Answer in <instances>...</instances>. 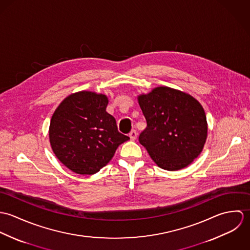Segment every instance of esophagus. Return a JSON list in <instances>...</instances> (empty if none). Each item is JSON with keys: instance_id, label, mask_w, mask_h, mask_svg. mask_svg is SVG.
Listing matches in <instances>:
<instances>
[{"instance_id": "esophagus-1", "label": "esophagus", "mask_w": 250, "mask_h": 250, "mask_svg": "<svg viewBox=\"0 0 250 250\" xmlns=\"http://www.w3.org/2000/svg\"><path fill=\"white\" fill-rule=\"evenodd\" d=\"M137 131H135V130H132L131 132H130V134H129V137H130V139L132 140V141H135L136 139H137Z\"/></svg>"}]
</instances>
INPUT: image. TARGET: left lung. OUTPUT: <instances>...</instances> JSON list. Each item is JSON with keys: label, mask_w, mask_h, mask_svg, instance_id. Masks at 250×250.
I'll return each instance as SVG.
<instances>
[{"label": "left lung", "mask_w": 250, "mask_h": 250, "mask_svg": "<svg viewBox=\"0 0 250 250\" xmlns=\"http://www.w3.org/2000/svg\"><path fill=\"white\" fill-rule=\"evenodd\" d=\"M147 127L139 141L163 169L188 167L201 153L207 139L206 114L188 93L159 86L138 97Z\"/></svg>", "instance_id": "obj_1"}]
</instances>
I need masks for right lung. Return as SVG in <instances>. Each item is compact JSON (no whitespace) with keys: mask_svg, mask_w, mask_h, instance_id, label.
<instances>
[{"mask_svg":"<svg viewBox=\"0 0 250 250\" xmlns=\"http://www.w3.org/2000/svg\"><path fill=\"white\" fill-rule=\"evenodd\" d=\"M104 94L80 91L67 96L55 110L49 128L56 157L75 173H97L113 157L121 143L130 140L117 130L107 113Z\"/></svg>","mask_w":250,"mask_h":250,"instance_id":"1","label":"right lung"}]
</instances>
